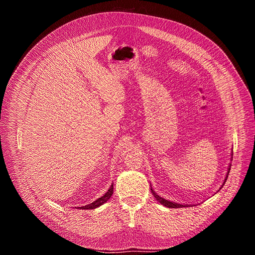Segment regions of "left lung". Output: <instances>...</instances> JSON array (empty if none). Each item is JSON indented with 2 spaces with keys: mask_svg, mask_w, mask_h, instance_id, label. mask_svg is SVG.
I'll use <instances>...</instances> for the list:
<instances>
[{
  "mask_svg": "<svg viewBox=\"0 0 255 255\" xmlns=\"http://www.w3.org/2000/svg\"><path fill=\"white\" fill-rule=\"evenodd\" d=\"M229 171H230V168H229ZM229 171H228V175H229ZM226 180H227V178H226ZM226 180H225V182H226ZM224 182V183H225ZM151 193H152V195L154 196V198L157 199L160 203H162L163 205H165V207H167V208H171V209H177V208H182V207H186V205H183V204H178V203H174V202H170V201H168V200H165V199H163L162 197H160V196H158L157 194H155L152 190H151Z\"/></svg>",
  "mask_w": 255,
  "mask_h": 255,
  "instance_id": "8db88e82",
  "label": "left lung"
}]
</instances>
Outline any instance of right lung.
<instances>
[{
	"label": "right lung",
	"mask_w": 255,
	"mask_h": 255,
	"mask_svg": "<svg viewBox=\"0 0 255 255\" xmlns=\"http://www.w3.org/2000/svg\"><path fill=\"white\" fill-rule=\"evenodd\" d=\"M112 194H113V185L110 186L108 192H107L104 196H102L101 198H98V199L95 200L94 202L90 203V204H88V205H84V207H80V208H78V209H80V210H92V209L98 208V207H100V205H102V204H104L105 202L108 201V200L110 199V197L112 196Z\"/></svg>",
	"instance_id": "1"
}]
</instances>
